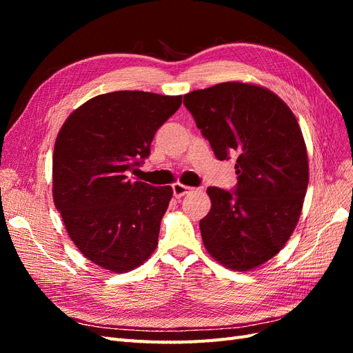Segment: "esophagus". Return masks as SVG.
I'll return each mask as SVG.
<instances>
[{
  "mask_svg": "<svg viewBox=\"0 0 353 353\" xmlns=\"http://www.w3.org/2000/svg\"><path fill=\"white\" fill-rule=\"evenodd\" d=\"M191 190H193V188H191V187H187V185H183V184H174L172 185V191H174V196L175 197H183V196H185L187 193H190V191Z\"/></svg>",
  "mask_w": 353,
  "mask_h": 353,
  "instance_id": "obj_1",
  "label": "esophagus"
}]
</instances>
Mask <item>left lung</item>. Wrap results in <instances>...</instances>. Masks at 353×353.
I'll return each mask as SVG.
<instances>
[{"label":"left lung","instance_id":"1","mask_svg":"<svg viewBox=\"0 0 353 353\" xmlns=\"http://www.w3.org/2000/svg\"><path fill=\"white\" fill-rule=\"evenodd\" d=\"M184 104L216 159L237 154L236 188H208L203 243L221 265L250 271L284 248L301 216L309 183L301 126L279 95L252 83L197 90Z\"/></svg>","mask_w":353,"mask_h":353}]
</instances>
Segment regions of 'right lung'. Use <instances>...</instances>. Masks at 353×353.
<instances>
[{
    "label": "right lung",
    "instance_id": "right-lung-1",
    "mask_svg": "<svg viewBox=\"0 0 353 353\" xmlns=\"http://www.w3.org/2000/svg\"><path fill=\"white\" fill-rule=\"evenodd\" d=\"M181 95L114 91L83 103L63 123L52 154V199L70 240L101 268L128 272L157 248L172 188L131 181Z\"/></svg>",
    "mask_w": 353,
    "mask_h": 353
}]
</instances>
